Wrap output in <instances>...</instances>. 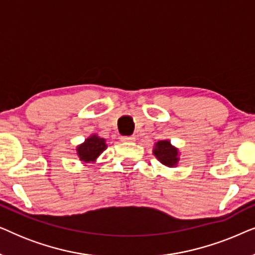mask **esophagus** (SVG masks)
Listing matches in <instances>:
<instances>
[{
    "instance_id": "esophagus-1",
    "label": "esophagus",
    "mask_w": 255,
    "mask_h": 255,
    "mask_svg": "<svg viewBox=\"0 0 255 255\" xmlns=\"http://www.w3.org/2000/svg\"><path fill=\"white\" fill-rule=\"evenodd\" d=\"M122 141H127V142H132L135 140V137L134 135H123V137L121 138Z\"/></svg>"
}]
</instances>
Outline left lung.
<instances>
[{"label":"left lung","mask_w":255,"mask_h":255,"mask_svg":"<svg viewBox=\"0 0 255 255\" xmlns=\"http://www.w3.org/2000/svg\"><path fill=\"white\" fill-rule=\"evenodd\" d=\"M153 154L162 165L167 167H174L179 162V149L170 144L168 140H159L155 142L153 148Z\"/></svg>","instance_id":"obj_1"}]
</instances>
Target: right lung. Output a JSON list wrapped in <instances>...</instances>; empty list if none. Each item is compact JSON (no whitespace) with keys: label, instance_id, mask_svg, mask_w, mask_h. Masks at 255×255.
<instances>
[{"label":"right lung","instance_id":"1","mask_svg":"<svg viewBox=\"0 0 255 255\" xmlns=\"http://www.w3.org/2000/svg\"><path fill=\"white\" fill-rule=\"evenodd\" d=\"M106 148V139L93 134L89 138H87L85 142H82L81 145L76 147V152H78L80 161H82L83 163H90L95 162L96 159Z\"/></svg>","mask_w":255,"mask_h":255}]
</instances>
